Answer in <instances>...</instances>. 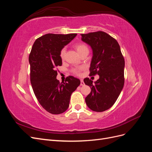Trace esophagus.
Listing matches in <instances>:
<instances>
[{
  "mask_svg": "<svg viewBox=\"0 0 152 152\" xmlns=\"http://www.w3.org/2000/svg\"><path fill=\"white\" fill-rule=\"evenodd\" d=\"M84 84H84V82L83 80L81 79V80H80V86H84Z\"/></svg>",
  "mask_w": 152,
  "mask_h": 152,
  "instance_id": "obj_1",
  "label": "esophagus"
}]
</instances>
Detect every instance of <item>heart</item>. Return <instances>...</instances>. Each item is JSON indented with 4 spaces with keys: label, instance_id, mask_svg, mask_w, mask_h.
<instances>
[{
    "label": "heart",
    "instance_id": "1",
    "mask_svg": "<svg viewBox=\"0 0 152 152\" xmlns=\"http://www.w3.org/2000/svg\"><path fill=\"white\" fill-rule=\"evenodd\" d=\"M74 48L75 49L77 50V51L78 52L80 55L83 53L84 52L86 51H89V48L88 46H87V44L84 42H77L76 44H75L74 45ZM65 53H66V50L65 49H62L61 50L60 53H59V57L61 59H64L65 56ZM84 68L83 67H79V68H76L75 69H73V72L75 73L77 75H80L81 72L83 70Z\"/></svg>",
    "mask_w": 152,
    "mask_h": 152
}]
</instances>
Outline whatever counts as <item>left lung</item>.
<instances>
[{
	"label": "left lung",
	"instance_id": "8db88e82",
	"mask_svg": "<svg viewBox=\"0 0 152 152\" xmlns=\"http://www.w3.org/2000/svg\"><path fill=\"white\" fill-rule=\"evenodd\" d=\"M81 35L93 49L89 76H99L94 83L89 78L84 79L91 89L86 103L93 111L104 112L115 103L123 89L125 61L117 41L108 34L98 31Z\"/></svg>",
	"mask_w": 152,
	"mask_h": 152
}]
</instances>
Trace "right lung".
<instances>
[{
  "label": "right lung",
  "mask_w": 152,
  "mask_h": 152,
  "mask_svg": "<svg viewBox=\"0 0 152 152\" xmlns=\"http://www.w3.org/2000/svg\"><path fill=\"white\" fill-rule=\"evenodd\" d=\"M77 34H45L37 39L29 55L30 82L40 105L52 114H60L68 109L70 96L80 84L73 76L65 82L56 79V68L62 65L59 53L74 39Z\"/></svg>",
  "instance_id": "add662e5"
}]
</instances>
